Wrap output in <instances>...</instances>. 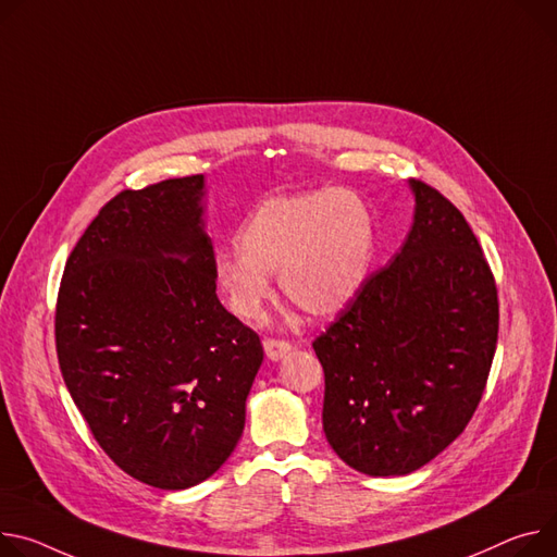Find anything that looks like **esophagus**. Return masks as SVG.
I'll return each instance as SVG.
<instances>
[{
    "label": "esophagus",
    "mask_w": 557,
    "mask_h": 557,
    "mask_svg": "<svg viewBox=\"0 0 557 557\" xmlns=\"http://www.w3.org/2000/svg\"><path fill=\"white\" fill-rule=\"evenodd\" d=\"M264 350H267V358H269V360L277 362V360H282V358L286 356V352L293 350V344L286 342V339H273V337H269V339H264Z\"/></svg>",
    "instance_id": "1"
}]
</instances>
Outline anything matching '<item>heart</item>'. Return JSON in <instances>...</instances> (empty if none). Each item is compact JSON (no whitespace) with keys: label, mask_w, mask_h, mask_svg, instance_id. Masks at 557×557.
Segmentation results:
<instances>
[{"label":"heart","mask_w":557,"mask_h":557,"mask_svg":"<svg viewBox=\"0 0 557 557\" xmlns=\"http://www.w3.org/2000/svg\"><path fill=\"white\" fill-rule=\"evenodd\" d=\"M375 242L373 213L356 193L322 188L269 197L237 228V250L218 256L215 284L242 322L262 315L275 273L295 307L331 318L364 288Z\"/></svg>","instance_id":"b5f03b06"}]
</instances>
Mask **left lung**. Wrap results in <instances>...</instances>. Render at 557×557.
<instances>
[{
    "instance_id": "left-lung-1",
    "label": "left lung",
    "mask_w": 557,
    "mask_h": 557,
    "mask_svg": "<svg viewBox=\"0 0 557 557\" xmlns=\"http://www.w3.org/2000/svg\"><path fill=\"white\" fill-rule=\"evenodd\" d=\"M409 188L407 239L313 342L326 440L373 478L418 471L465 431L497 344V288L478 237L435 188Z\"/></svg>"
}]
</instances>
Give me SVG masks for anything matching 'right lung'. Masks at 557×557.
<instances>
[{"instance_id":"add662e5","label":"right lung","mask_w":557,"mask_h":557,"mask_svg":"<svg viewBox=\"0 0 557 557\" xmlns=\"http://www.w3.org/2000/svg\"><path fill=\"white\" fill-rule=\"evenodd\" d=\"M205 175L122 190L64 269L55 344L75 407L131 478L182 491L237 446L264 350L218 299Z\"/></svg>"}]
</instances>
